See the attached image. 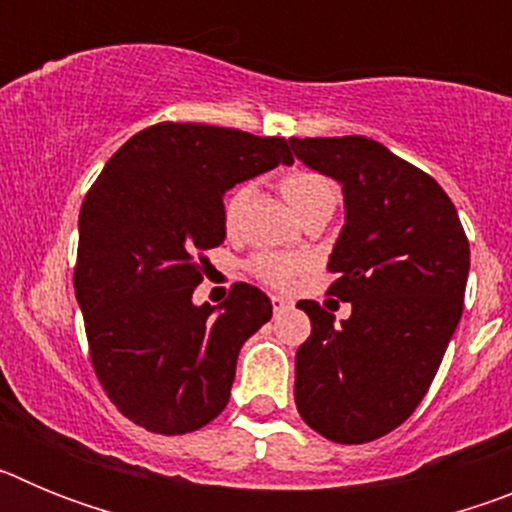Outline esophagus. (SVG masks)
<instances>
[{
	"label": "esophagus",
	"mask_w": 512,
	"mask_h": 512,
	"mask_svg": "<svg viewBox=\"0 0 512 512\" xmlns=\"http://www.w3.org/2000/svg\"><path fill=\"white\" fill-rule=\"evenodd\" d=\"M292 305H295V302L289 300V297H282V295H271V307H274V312L292 310Z\"/></svg>",
	"instance_id": "obj_1"
}]
</instances>
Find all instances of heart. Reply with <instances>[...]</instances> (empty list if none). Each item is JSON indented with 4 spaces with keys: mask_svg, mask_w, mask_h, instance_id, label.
Returning <instances> with one entry per match:
<instances>
[{
    "mask_svg": "<svg viewBox=\"0 0 512 512\" xmlns=\"http://www.w3.org/2000/svg\"><path fill=\"white\" fill-rule=\"evenodd\" d=\"M279 189H282L284 200L297 215L307 212L310 207L325 205V202H336V187L330 182L328 176L318 174V171L295 169L284 174L279 179ZM248 200V187L238 184L230 189L223 197V225L228 230L238 228L243 215V207ZM302 269V261L289 253H274V251H261L253 253L248 259V271L253 277L261 279L269 287H287L295 279L297 271Z\"/></svg>",
    "mask_w": 512,
    "mask_h": 512,
    "instance_id": "heart-1",
    "label": "heart"
}]
</instances>
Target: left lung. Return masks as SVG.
Returning <instances> with one entry per match:
<instances>
[{"mask_svg":"<svg viewBox=\"0 0 512 512\" xmlns=\"http://www.w3.org/2000/svg\"><path fill=\"white\" fill-rule=\"evenodd\" d=\"M289 143L343 189L328 295L351 302L341 323L318 302H297L312 323L295 356L297 410L328 441H374L413 415L436 377L464 307L469 241L436 179L377 140Z\"/></svg>","mask_w":512,"mask_h":512,"instance_id":"obj_1","label":"left lung"}]
</instances>
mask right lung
Instances as JSON below:
<instances>
[{
  "instance_id": "add662e5",
  "label": "right lung",
  "mask_w": 512,
  "mask_h": 512,
  "mask_svg": "<svg viewBox=\"0 0 512 512\" xmlns=\"http://www.w3.org/2000/svg\"><path fill=\"white\" fill-rule=\"evenodd\" d=\"M284 138L158 122L107 161L81 202L74 289L94 374L128 420L197 431L228 405L243 343L271 318L261 289L233 284L194 305L205 251L225 241L223 194L292 164Z\"/></svg>"
}]
</instances>
